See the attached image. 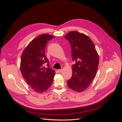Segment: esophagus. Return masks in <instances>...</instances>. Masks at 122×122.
<instances>
[{
    "label": "esophagus",
    "instance_id": "obj_1",
    "mask_svg": "<svg viewBox=\"0 0 122 122\" xmlns=\"http://www.w3.org/2000/svg\"><path fill=\"white\" fill-rule=\"evenodd\" d=\"M62 71V69H58V70H57V71H58V73L61 72Z\"/></svg>",
    "mask_w": 122,
    "mask_h": 122
}]
</instances>
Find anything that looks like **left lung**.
Segmentation results:
<instances>
[{
	"label": "left lung",
	"instance_id": "8db88e82",
	"mask_svg": "<svg viewBox=\"0 0 122 122\" xmlns=\"http://www.w3.org/2000/svg\"><path fill=\"white\" fill-rule=\"evenodd\" d=\"M65 37L72 49V78L67 81L68 86L73 90L81 92L92 84L95 78L99 64V57L94 44L88 36L76 31H72Z\"/></svg>",
	"mask_w": 122,
	"mask_h": 122
}]
</instances>
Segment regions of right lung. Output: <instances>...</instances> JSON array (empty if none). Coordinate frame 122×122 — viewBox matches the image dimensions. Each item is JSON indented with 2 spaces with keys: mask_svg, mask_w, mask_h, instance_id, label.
<instances>
[{
  "mask_svg": "<svg viewBox=\"0 0 122 122\" xmlns=\"http://www.w3.org/2000/svg\"><path fill=\"white\" fill-rule=\"evenodd\" d=\"M53 37L47 34L38 36L29 43L22 54V74L30 87L37 92L46 91L53 81L55 72L50 68L49 61L45 55L46 43Z\"/></svg>",
  "mask_w": 122,
  "mask_h": 122,
  "instance_id": "add662e5",
  "label": "right lung"
}]
</instances>
